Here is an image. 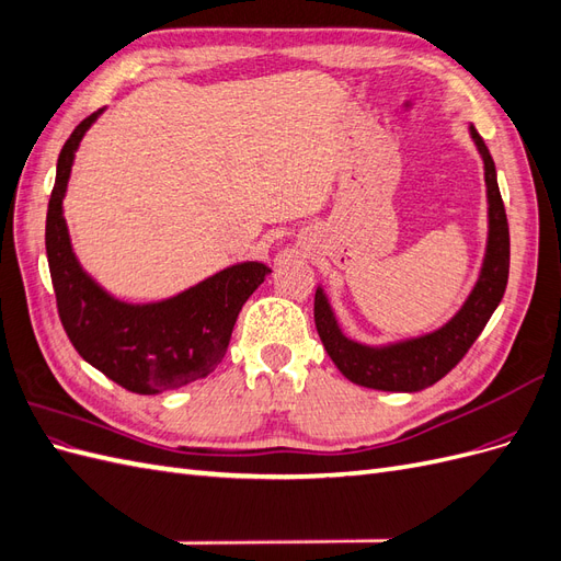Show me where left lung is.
Segmentation results:
<instances>
[{"label": "left lung", "instance_id": "8db88e82", "mask_svg": "<svg viewBox=\"0 0 561 561\" xmlns=\"http://www.w3.org/2000/svg\"><path fill=\"white\" fill-rule=\"evenodd\" d=\"M470 135L484 159L489 241L480 280L463 304V309L443 330L433 334L410 339V342L393 346L369 348L351 342L348 336L342 334L325 295H322V290H316V330L332 363L353 383L377 390H402V393H414V390L433 386L463 360V355L470 351L474 339L482 334L491 313L496 311L503 299L507 271H511V231H507V217L499 192L494 159H491L482 135L474 128H470Z\"/></svg>", "mask_w": 561, "mask_h": 561}]
</instances>
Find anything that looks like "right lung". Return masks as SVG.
<instances>
[{"mask_svg": "<svg viewBox=\"0 0 561 561\" xmlns=\"http://www.w3.org/2000/svg\"><path fill=\"white\" fill-rule=\"evenodd\" d=\"M103 110L72 130L58 157L46 213V257L62 328L83 360L130 393L157 396L206 379L222 363L248 297L264 283L260 262L236 264L190 290L147 307L110 297L75 257L62 196L75 151Z\"/></svg>", "mask_w": 561, "mask_h": 561, "instance_id": "1", "label": "right lung"}]
</instances>
